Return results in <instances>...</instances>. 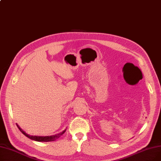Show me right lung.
<instances>
[{
    "mask_svg": "<svg viewBox=\"0 0 161 161\" xmlns=\"http://www.w3.org/2000/svg\"><path fill=\"white\" fill-rule=\"evenodd\" d=\"M17 126H18V129H19V130L25 135V136H26L27 138L32 140H35V141H37V142H52V141H55V140H57V138H58L60 137L61 135H63L66 130H64V131H63L61 133H58L55 135H52V136H31V135H29L28 134H27L26 132H25V131H23L19 126V125L17 124Z\"/></svg>",
    "mask_w": 161,
    "mask_h": 161,
    "instance_id": "1",
    "label": "right lung"
}]
</instances>
